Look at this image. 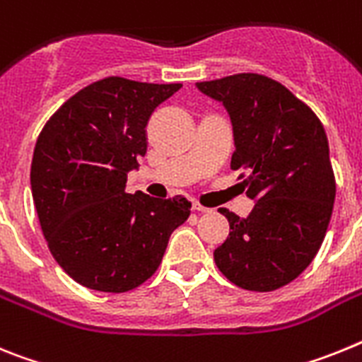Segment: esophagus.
Here are the masks:
<instances>
[{
	"label": "esophagus",
	"instance_id": "esophagus-1",
	"mask_svg": "<svg viewBox=\"0 0 362 362\" xmlns=\"http://www.w3.org/2000/svg\"><path fill=\"white\" fill-rule=\"evenodd\" d=\"M193 209H194V211H200V213H207V211H209V207L202 206V204H200V202H193Z\"/></svg>",
	"mask_w": 362,
	"mask_h": 362
}]
</instances>
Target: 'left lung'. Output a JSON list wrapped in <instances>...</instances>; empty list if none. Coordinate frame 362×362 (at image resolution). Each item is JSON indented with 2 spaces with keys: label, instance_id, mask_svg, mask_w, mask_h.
I'll list each match as a JSON object with an SVG mask.
<instances>
[{
  "label": "left lung",
  "instance_id": "obj_1",
  "mask_svg": "<svg viewBox=\"0 0 362 362\" xmlns=\"http://www.w3.org/2000/svg\"><path fill=\"white\" fill-rule=\"evenodd\" d=\"M220 100L233 124L231 169L242 171L255 207L246 218L220 207L229 235L213 253L229 282L273 291L295 281L315 259L335 200L328 138L315 112L276 80L240 72L199 81Z\"/></svg>",
  "mask_w": 362,
  "mask_h": 362
}]
</instances>
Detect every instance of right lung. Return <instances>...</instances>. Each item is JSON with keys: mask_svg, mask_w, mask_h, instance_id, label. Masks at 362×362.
<instances>
[{"mask_svg": "<svg viewBox=\"0 0 362 362\" xmlns=\"http://www.w3.org/2000/svg\"><path fill=\"white\" fill-rule=\"evenodd\" d=\"M180 87L107 76L43 125L30 165L34 206L50 253L78 284L107 293L138 288L189 216L184 197L125 193L127 173L147 151L151 115Z\"/></svg>", "mask_w": 362, "mask_h": 362, "instance_id": "right-lung-1", "label": "right lung"}]
</instances>
